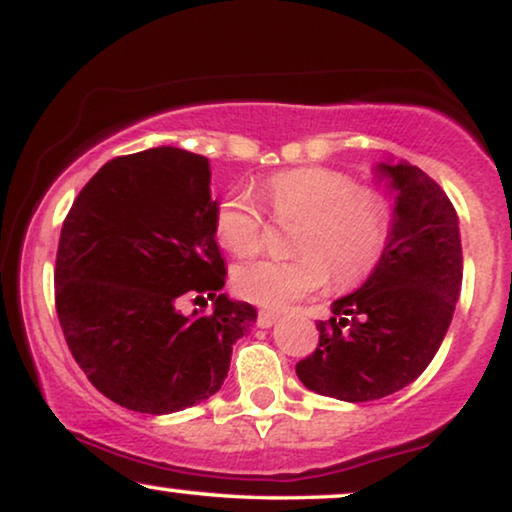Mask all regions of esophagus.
<instances>
[{"mask_svg": "<svg viewBox=\"0 0 512 512\" xmlns=\"http://www.w3.org/2000/svg\"><path fill=\"white\" fill-rule=\"evenodd\" d=\"M277 319H279V312H272V310L258 312V326H261V328H270Z\"/></svg>", "mask_w": 512, "mask_h": 512, "instance_id": "34e87169", "label": "esophagus"}]
</instances>
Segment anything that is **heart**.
<instances>
[{
    "label": "heart",
    "instance_id": "obj_1",
    "mask_svg": "<svg viewBox=\"0 0 512 512\" xmlns=\"http://www.w3.org/2000/svg\"><path fill=\"white\" fill-rule=\"evenodd\" d=\"M263 200L279 219L293 216L296 258L244 263L233 282L242 298L263 307H286L328 282L340 289L361 284L380 263L389 240V205L375 188L356 186L349 174L331 167H296L261 186ZM214 233L223 249L251 256L261 249L263 219L244 193H228L214 214Z\"/></svg>",
    "mask_w": 512,
    "mask_h": 512
}]
</instances>
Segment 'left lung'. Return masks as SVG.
Wrapping results in <instances>:
<instances>
[{
	"mask_svg": "<svg viewBox=\"0 0 512 512\" xmlns=\"http://www.w3.org/2000/svg\"><path fill=\"white\" fill-rule=\"evenodd\" d=\"M375 172L394 193L387 247L366 282L331 305L317 349L296 366L307 389L349 403L396 394L424 373L464 275L459 216L443 188L408 160Z\"/></svg>",
	"mask_w": 512,
	"mask_h": 512,
	"instance_id": "obj_1",
	"label": "left lung"
}]
</instances>
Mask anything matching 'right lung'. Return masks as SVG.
Here are the masks:
<instances>
[{
  "instance_id": "add662e5",
  "label": "right lung",
  "mask_w": 512,
  "mask_h": 512,
  "mask_svg": "<svg viewBox=\"0 0 512 512\" xmlns=\"http://www.w3.org/2000/svg\"><path fill=\"white\" fill-rule=\"evenodd\" d=\"M209 160L158 146L109 160L62 223L55 310L74 361L123 408L170 415L221 389L256 310L221 293ZM212 299L209 315L178 310Z\"/></svg>"
}]
</instances>
